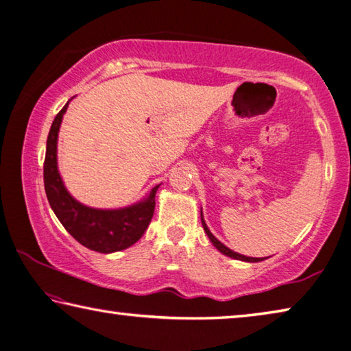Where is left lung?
<instances>
[{
    "label": "left lung",
    "mask_w": 351,
    "mask_h": 351,
    "mask_svg": "<svg viewBox=\"0 0 351 351\" xmlns=\"http://www.w3.org/2000/svg\"><path fill=\"white\" fill-rule=\"evenodd\" d=\"M201 223H203V228H204V232L207 234V237H209V240L212 241V245L215 246L219 252L221 254H224V255H228V257H230V258H235V260H241V261H251V263H254V261H261V260H265V258H255V257H246V255H241V254H239V252H234L232 249H229V247H226L221 241L219 240H217L215 237H213V234L210 232L209 230V228H207V224L204 223V218H203V212H201Z\"/></svg>",
    "instance_id": "left-lung-1"
}]
</instances>
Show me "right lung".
<instances>
[{
  "label": "right lung",
  "instance_id": "right-lung-1",
  "mask_svg": "<svg viewBox=\"0 0 351 351\" xmlns=\"http://www.w3.org/2000/svg\"><path fill=\"white\" fill-rule=\"evenodd\" d=\"M68 104L56 116L49 134H47L43 165L47 201H49L58 221L80 245L102 254L122 251V249L134 245L144 235L153 218L154 195H156L159 186H154L147 198L139 203L112 210L93 209L71 197L57 167L58 130H60Z\"/></svg>",
  "mask_w": 351,
  "mask_h": 351
}]
</instances>
